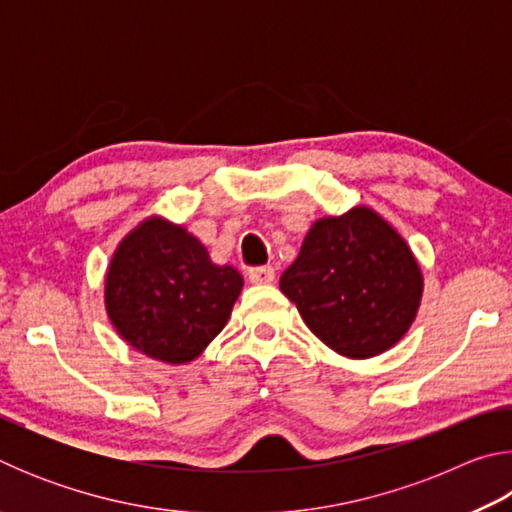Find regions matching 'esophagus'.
<instances>
[{
    "mask_svg": "<svg viewBox=\"0 0 512 512\" xmlns=\"http://www.w3.org/2000/svg\"><path fill=\"white\" fill-rule=\"evenodd\" d=\"M248 280L253 284H271L275 280V268L273 266H253L248 271Z\"/></svg>",
    "mask_w": 512,
    "mask_h": 512,
    "instance_id": "esophagus-1",
    "label": "esophagus"
}]
</instances>
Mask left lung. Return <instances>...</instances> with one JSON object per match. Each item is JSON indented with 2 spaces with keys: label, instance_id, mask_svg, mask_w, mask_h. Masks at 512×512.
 I'll return each mask as SVG.
<instances>
[{
  "label": "left lung",
  "instance_id": "left-lung-1",
  "mask_svg": "<svg viewBox=\"0 0 512 512\" xmlns=\"http://www.w3.org/2000/svg\"><path fill=\"white\" fill-rule=\"evenodd\" d=\"M280 289L325 345L368 359L409 332L422 273L391 225L368 207H354L311 225Z\"/></svg>",
  "mask_w": 512,
  "mask_h": 512
}]
</instances>
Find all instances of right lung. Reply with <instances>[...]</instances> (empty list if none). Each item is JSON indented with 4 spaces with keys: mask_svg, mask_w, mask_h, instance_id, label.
Masks as SVG:
<instances>
[{
    "mask_svg": "<svg viewBox=\"0 0 512 512\" xmlns=\"http://www.w3.org/2000/svg\"><path fill=\"white\" fill-rule=\"evenodd\" d=\"M244 277L216 266L185 228L146 219L108 266L106 311L119 336L164 363H187L228 323Z\"/></svg>",
    "mask_w": 512,
    "mask_h": 512,
    "instance_id": "add662e5",
    "label": "right lung"
}]
</instances>
